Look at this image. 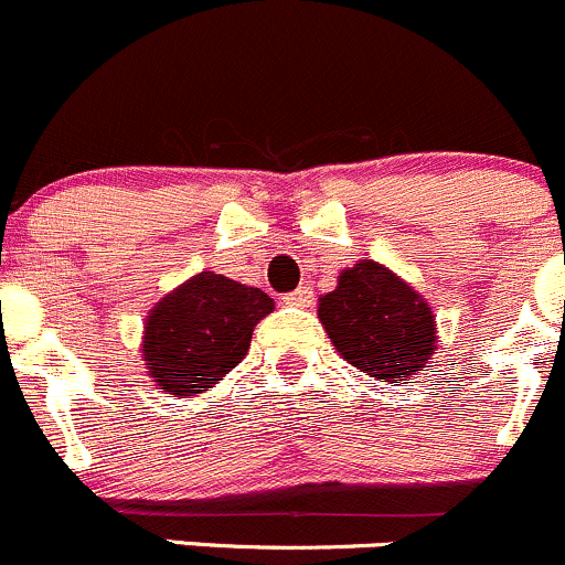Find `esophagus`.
Here are the masks:
<instances>
[{
	"instance_id": "1",
	"label": "esophagus",
	"mask_w": 565,
	"mask_h": 565,
	"mask_svg": "<svg viewBox=\"0 0 565 565\" xmlns=\"http://www.w3.org/2000/svg\"><path fill=\"white\" fill-rule=\"evenodd\" d=\"M285 305L290 307H310L312 305V288L310 285H299L296 290H290L288 296H285Z\"/></svg>"
}]
</instances>
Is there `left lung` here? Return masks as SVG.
<instances>
[{
	"label": "left lung",
	"instance_id": "1",
	"mask_svg": "<svg viewBox=\"0 0 565 565\" xmlns=\"http://www.w3.org/2000/svg\"><path fill=\"white\" fill-rule=\"evenodd\" d=\"M318 318L349 365L395 384L428 367L437 318L428 301L376 260H360L318 299Z\"/></svg>",
	"mask_w": 565,
	"mask_h": 565
}]
</instances>
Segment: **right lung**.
I'll return each mask as SVG.
<instances>
[{"instance_id": "add662e5", "label": "right lung", "mask_w": 565, "mask_h": 565, "mask_svg": "<svg viewBox=\"0 0 565 565\" xmlns=\"http://www.w3.org/2000/svg\"><path fill=\"white\" fill-rule=\"evenodd\" d=\"M275 299L214 271L178 285L145 318L142 360L161 393H203L249 351L253 329Z\"/></svg>"}]
</instances>
